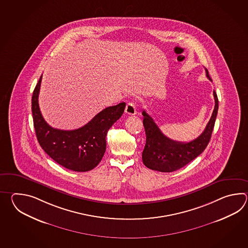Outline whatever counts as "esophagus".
I'll return each mask as SVG.
<instances>
[{"label":"esophagus","instance_id":"34e87169","mask_svg":"<svg viewBox=\"0 0 248 248\" xmlns=\"http://www.w3.org/2000/svg\"><path fill=\"white\" fill-rule=\"evenodd\" d=\"M125 112H126V114H128V115H135V114H137L136 104L134 102H128L126 104Z\"/></svg>","mask_w":248,"mask_h":248}]
</instances>
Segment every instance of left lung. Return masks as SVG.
<instances>
[{"instance_id":"obj_1","label":"left lung","mask_w":248,"mask_h":248,"mask_svg":"<svg viewBox=\"0 0 248 248\" xmlns=\"http://www.w3.org/2000/svg\"><path fill=\"white\" fill-rule=\"evenodd\" d=\"M206 74V77L211 79L207 69ZM214 97L216 105L210 121L201 136L190 142H177L166 137L153 118L146 111H142L146 143L142 151V158L148 169L165 173L174 172L190 163L204 152L210 141L218 112V97L215 90Z\"/></svg>"}]
</instances>
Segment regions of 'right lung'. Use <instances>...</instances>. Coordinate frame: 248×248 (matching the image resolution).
I'll return each mask as SVG.
<instances>
[{
	"mask_svg": "<svg viewBox=\"0 0 248 248\" xmlns=\"http://www.w3.org/2000/svg\"><path fill=\"white\" fill-rule=\"evenodd\" d=\"M42 76L33 90L32 112L38 142L57 163L76 172H87L99 164L106 153L107 132L122 117L126 104L109 106L89 123L74 130H61L49 126L43 119L38 96Z\"/></svg>",
	"mask_w": 248,
	"mask_h": 248,
	"instance_id": "1",
	"label": "right lung"
}]
</instances>
